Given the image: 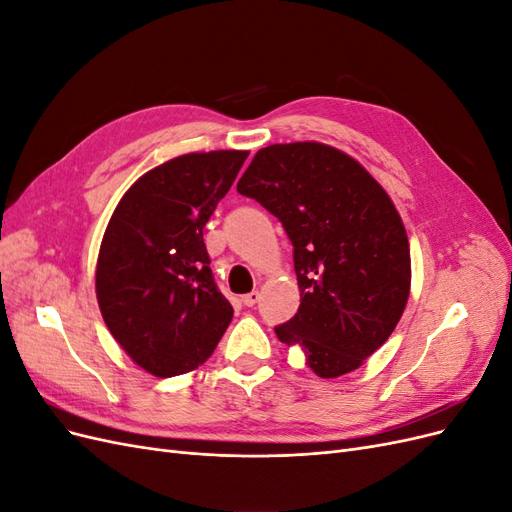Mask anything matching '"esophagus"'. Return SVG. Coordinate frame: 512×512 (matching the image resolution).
Masks as SVG:
<instances>
[{
  "mask_svg": "<svg viewBox=\"0 0 512 512\" xmlns=\"http://www.w3.org/2000/svg\"><path fill=\"white\" fill-rule=\"evenodd\" d=\"M258 297H260V294H258V290H252V292H247V294H243V305L245 307H254L256 303H258Z\"/></svg>",
  "mask_w": 512,
  "mask_h": 512,
  "instance_id": "34e87169",
  "label": "esophagus"
}]
</instances>
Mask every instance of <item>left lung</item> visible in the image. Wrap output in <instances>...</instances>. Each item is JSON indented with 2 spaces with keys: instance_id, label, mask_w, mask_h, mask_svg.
<instances>
[{
  "instance_id": "left-lung-1",
  "label": "left lung",
  "mask_w": 512,
  "mask_h": 512,
  "mask_svg": "<svg viewBox=\"0 0 512 512\" xmlns=\"http://www.w3.org/2000/svg\"><path fill=\"white\" fill-rule=\"evenodd\" d=\"M282 222L301 290L275 327L320 378L361 367L395 331L410 294V245L393 200L344 151L322 143L260 149L237 183Z\"/></svg>"
}]
</instances>
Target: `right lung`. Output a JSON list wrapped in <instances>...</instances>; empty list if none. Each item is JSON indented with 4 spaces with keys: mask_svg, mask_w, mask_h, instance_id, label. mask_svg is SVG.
Returning a JSON list of instances; mask_svg holds the SVG:
<instances>
[{
    "mask_svg": "<svg viewBox=\"0 0 512 512\" xmlns=\"http://www.w3.org/2000/svg\"><path fill=\"white\" fill-rule=\"evenodd\" d=\"M247 151L185 153L123 194L102 237L96 294L130 359L158 378L203 365L232 320L213 282L203 228Z\"/></svg>",
    "mask_w": 512,
    "mask_h": 512,
    "instance_id": "obj_1",
    "label": "right lung"
}]
</instances>
